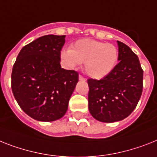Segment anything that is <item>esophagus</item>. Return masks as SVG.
I'll list each match as a JSON object with an SVG mask.
<instances>
[{"label": "esophagus", "mask_w": 157, "mask_h": 157, "mask_svg": "<svg viewBox=\"0 0 157 157\" xmlns=\"http://www.w3.org/2000/svg\"><path fill=\"white\" fill-rule=\"evenodd\" d=\"M78 79L80 80V81H85V78L83 77V76L82 75H78Z\"/></svg>", "instance_id": "esophagus-1"}]
</instances>
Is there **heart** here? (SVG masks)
I'll use <instances>...</instances> for the list:
<instances>
[{
  "label": "heart",
  "instance_id": "heart-1",
  "mask_svg": "<svg viewBox=\"0 0 157 157\" xmlns=\"http://www.w3.org/2000/svg\"><path fill=\"white\" fill-rule=\"evenodd\" d=\"M118 50L113 44L84 38L78 40L71 49L62 52V58L67 67L75 69L84 63L90 77L100 79L112 72L118 63Z\"/></svg>",
  "mask_w": 157,
  "mask_h": 157
}]
</instances>
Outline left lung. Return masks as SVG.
Wrapping results in <instances>:
<instances>
[{"instance_id": "left-lung-1", "label": "left lung", "mask_w": 157, "mask_h": 157, "mask_svg": "<svg viewBox=\"0 0 157 157\" xmlns=\"http://www.w3.org/2000/svg\"><path fill=\"white\" fill-rule=\"evenodd\" d=\"M119 63L103 79L87 80L88 108L98 121L113 123L128 117L136 107L143 90L144 71L137 55L117 41Z\"/></svg>"}]
</instances>
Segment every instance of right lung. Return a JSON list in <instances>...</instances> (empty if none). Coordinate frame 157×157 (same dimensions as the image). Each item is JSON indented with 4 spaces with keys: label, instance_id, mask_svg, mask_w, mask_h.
I'll return each instance as SVG.
<instances>
[{
    "label": "right lung",
    "instance_id": "right-lung-1",
    "mask_svg": "<svg viewBox=\"0 0 157 157\" xmlns=\"http://www.w3.org/2000/svg\"><path fill=\"white\" fill-rule=\"evenodd\" d=\"M66 35H46L21 50L13 67L11 86L18 105L31 118L52 122L62 117L78 81V74L61 67Z\"/></svg>",
    "mask_w": 157,
    "mask_h": 157
}]
</instances>
